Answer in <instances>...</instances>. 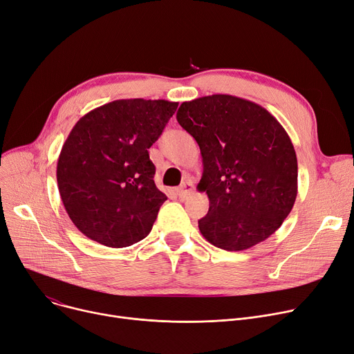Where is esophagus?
Masks as SVG:
<instances>
[{"instance_id": "esophagus-1", "label": "esophagus", "mask_w": 354, "mask_h": 354, "mask_svg": "<svg viewBox=\"0 0 354 354\" xmlns=\"http://www.w3.org/2000/svg\"><path fill=\"white\" fill-rule=\"evenodd\" d=\"M192 191H194L192 182H183V183L180 185V188L176 189V195H178L180 199H185V198H188V196L192 194Z\"/></svg>"}]
</instances>
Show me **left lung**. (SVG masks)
I'll list each match as a JSON object with an SVG mask.
<instances>
[{
    "label": "left lung",
    "instance_id": "left-lung-1",
    "mask_svg": "<svg viewBox=\"0 0 354 354\" xmlns=\"http://www.w3.org/2000/svg\"><path fill=\"white\" fill-rule=\"evenodd\" d=\"M179 124L201 149L209 211L201 234L225 251L263 243L281 227L297 196V156L290 136L259 104L212 95L183 102Z\"/></svg>",
    "mask_w": 354,
    "mask_h": 354
}]
</instances>
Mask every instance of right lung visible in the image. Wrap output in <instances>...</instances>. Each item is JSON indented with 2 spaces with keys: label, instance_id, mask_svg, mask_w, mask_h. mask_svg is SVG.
<instances>
[{
  "label": "right lung",
  "instance_id": "obj_1",
  "mask_svg": "<svg viewBox=\"0 0 354 354\" xmlns=\"http://www.w3.org/2000/svg\"><path fill=\"white\" fill-rule=\"evenodd\" d=\"M176 107L167 100H115L74 124L59 156L57 183L70 219L87 238L123 248L151 232L167 198L156 188L147 149Z\"/></svg>",
  "mask_w": 354,
  "mask_h": 354
}]
</instances>
